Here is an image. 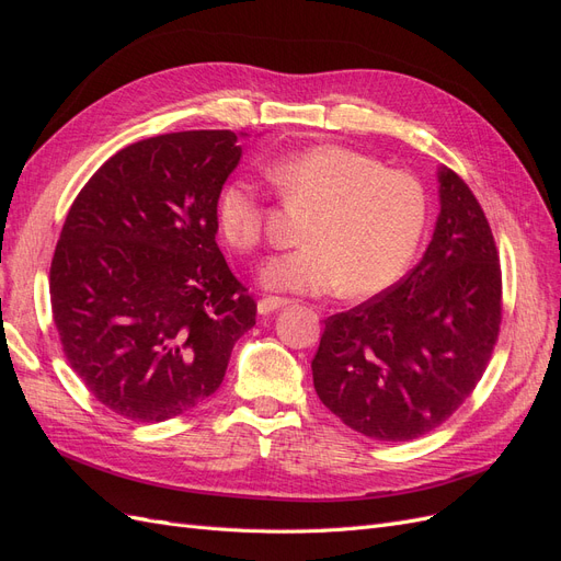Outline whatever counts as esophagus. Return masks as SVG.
I'll list each match as a JSON object with an SVG mask.
<instances>
[{
    "label": "esophagus",
    "mask_w": 561,
    "mask_h": 561,
    "mask_svg": "<svg viewBox=\"0 0 561 561\" xmlns=\"http://www.w3.org/2000/svg\"><path fill=\"white\" fill-rule=\"evenodd\" d=\"M283 307H290V299L264 297V299H260V304H257V311H260L262 316H268V313H274V311H280Z\"/></svg>",
    "instance_id": "34e87169"
}]
</instances>
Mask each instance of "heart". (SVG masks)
<instances>
[{
  "instance_id": "heart-1",
  "label": "heart",
  "mask_w": 561,
  "mask_h": 561,
  "mask_svg": "<svg viewBox=\"0 0 561 561\" xmlns=\"http://www.w3.org/2000/svg\"><path fill=\"white\" fill-rule=\"evenodd\" d=\"M266 178L293 206L313 210L304 248L280 254L262 271L268 290L328 295L344 287L363 299L386 293L410 268L428 222L423 184L407 171L342 145H316L274 165ZM217 229L239 252L264 239L266 208L257 186L231 180L215 206Z\"/></svg>"
}]
</instances>
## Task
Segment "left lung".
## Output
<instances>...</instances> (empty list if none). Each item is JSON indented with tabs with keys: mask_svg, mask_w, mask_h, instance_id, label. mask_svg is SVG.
Wrapping results in <instances>:
<instances>
[{
	"mask_svg": "<svg viewBox=\"0 0 561 561\" xmlns=\"http://www.w3.org/2000/svg\"><path fill=\"white\" fill-rule=\"evenodd\" d=\"M439 213L396 287L325 320L316 393L348 428L407 443L447 421L484 375L501 325L494 236L468 184L437 168Z\"/></svg>",
	"mask_w": 561,
	"mask_h": 561,
	"instance_id": "left-lung-1",
	"label": "left lung"
}]
</instances>
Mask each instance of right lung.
Listing matches in <instances>:
<instances>
[{"instance_id": "right-lung-1", "label": "right lung", "mask_w": 561, "mask_h": 561, "mask_svg": "<svg viewBox=\"0 0 561 561\" xmlns=\"http://www.w3.org/2000/svg\"><path fill=\"white\" fill-rule=\"evenodd\" d=\"M241 154L231 130L157 135L116 151L67 213L54 320L67 363L118 416L194 410L254 325L257 304L215 241L217 196Z\"/></svg>"}]
</instances>
